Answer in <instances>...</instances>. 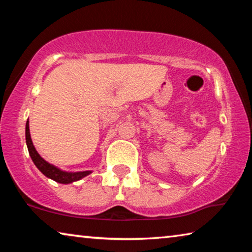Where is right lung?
<instances>
[{
  "mask_svg": "<svg viewBox=\"0 0 252 252\" xmlns=\"http://www.w3.org/2000/svg\"><path fill=\"white\" fill-rule=\"evenodd\" d=\"M25 139H27V146H28L30 157H31L34 164L36 165V168L39 169L45 177L52 179V180L57 181L59 183H71V182L78 181L80 179L87 177L88 174L91 173V171L65 172V171H62V170H60L57 167H54L53 164H50L49 162H46L43 158L37 153L35 148L33 146L31 135H30L29 121H27V126H25Z\"/></svg>",
  "mask_w": 252,
  "mask_h": 252,
  "instance_id": "1",
  "label": "right lung"
}]
</instances>
